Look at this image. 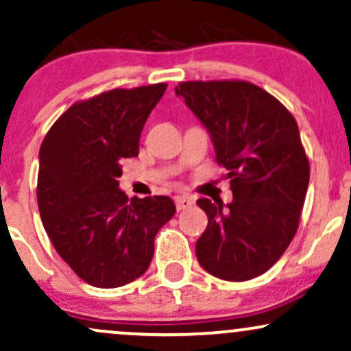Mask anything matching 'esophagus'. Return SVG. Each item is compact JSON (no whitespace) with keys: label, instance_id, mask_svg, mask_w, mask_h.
Here are the masks:
<instances>
[{"label":"esophagus","instance_id":"obj_1","mask_svg":"<svg viewBox=\"0 0 351 351\" xmlns=\"http://www.w3.org/2000/svg\"><path fill=\"white\" fill-rule=\"evenodd\" d=\"M175 204H176V209H178V211H183V209L191 208L193 204H195V201L189 198V196H176Z\"/></svg>","mask_w":351,"mask_h":351}]
</instances>
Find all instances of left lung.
<instances>
[{
    "instance_id": "obj_1",
    "label": "left lung",
    "mask_w": 351,
    "mask_h": 351,
    "mask_svg": "<svg viewBox=\"0 0 351 351\" xmlns=\"http://www.w3.org/2000/svg\"><path fill=\"white\" fill-rule=\"evenodd\" d=\"M175 92L204 125L231 180L226 206L196 201L208 216L198 263L223 280L254 279L279 261L299 228L310 167L295 119L243 80L181 82Z\"/></svg>"
}]
</instances>
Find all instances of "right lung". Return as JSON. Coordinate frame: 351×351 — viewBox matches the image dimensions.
<instances>
[{
    "label": "right lung",
    "mask_w": 351,
    "mask_h": 351,
    "mask_svg": "<svg viewBox=\"0 0 351 351\" xmlns=\"http://www.w3.org/2000/svg\"><path fill=\"white\" fill-rule=\"evenodd\" d=\"M167 84L114 88L74 104L39 150L38 206L56 251L80 279L114 289L152 263L155 236L176 208L168 196L132 198L119 188L122 160L138 155L140 135Z\"/></svg>",
    "instance_id": "right-lung-1"
}]
</instances>
